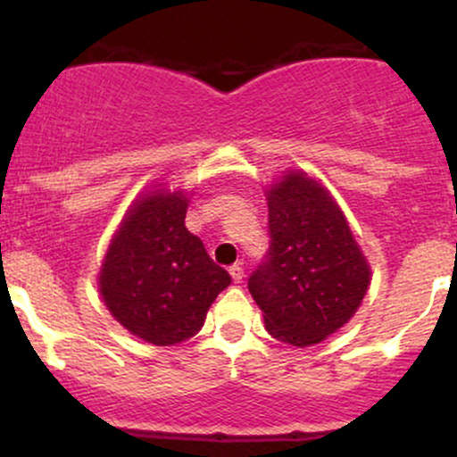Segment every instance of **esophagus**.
Segmentation results:
<instances>
[{
    "label": "esophagus",
    "instance_id": "1",
    "mask_svg": "<svg viewBox=\"0 0 457 457\" xmlns=\"http://www.w3.org/2000/svg\"><path fill=\"white\" fill-rule=\"evenodd\" d=\"M229 275H232V281H234V283H240V281H243V277H245V270H243V266L234 264L232 269H229Z\"/></svg>",
    "mask_w": 457,
    "mask_h": 457
}]
</instances>
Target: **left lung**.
<instances>
[{"label":"left lung","instance_id":"8db88e82","mask_svg":"<svg viewBox=\"0 0 457 457\" xmlns=\"http://www.w3.org/2000/svg\"><path fill=\"white\" fill-rule=\"evenodd\" d=\"M269 255L249 277L269 333L305 348L342 328L363 303L370 264L318 180L287 171L266 193Z\"/></svg>","mask_w":457,"mask_h":457}]
</instances>
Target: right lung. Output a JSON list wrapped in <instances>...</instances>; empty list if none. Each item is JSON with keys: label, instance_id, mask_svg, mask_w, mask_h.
I'll list each match as a JSON object with an SVG mask.
<instances>
[{"label": "right lung", "instance_id": "1", "mask_svg": "<svg viewBox=\"0 0 457 457\" xmlns=\"http://www.w3.org/2000/svg\"><path fill=\"white\" fill-rule=\"evenodd\" d=\"M182 191L145 193L120 223L101 269L112 316L154 345H174L204 327L208 307L232 277L187 229Z\"/></svg>", "mask_w": 457, "mask_h": 457}]
</instances>
